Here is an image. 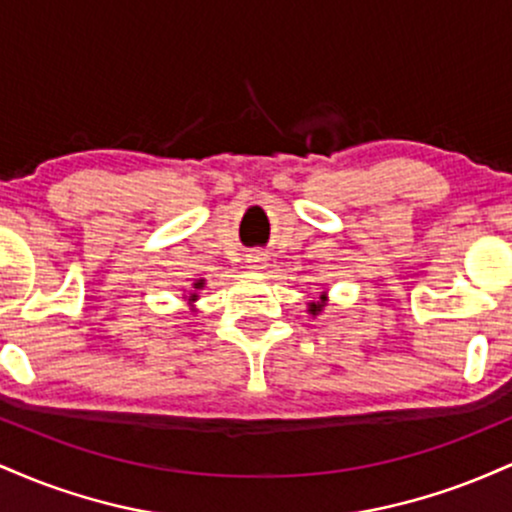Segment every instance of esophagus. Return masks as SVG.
I'll return each mask as SVG.
<instances>
[{"label": "esophagus", "mask_w": 512, "mask_h": 512, "mask_svg": "<svg viewBox=\"0 0 512 512\" xmlns=\"http://www.w3.org/2000/svg\"><path fill=\"white\" fill-rule=\"evenodd\" d=\"M264 262V257H260V255H248V264H250V267H260V264Z\"/></svg>", "instance_id": "34e87169"}]
</instances>
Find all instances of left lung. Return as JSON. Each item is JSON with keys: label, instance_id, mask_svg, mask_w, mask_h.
<instances>
[{"label": "left lung", "instance_id": "obj_1", "mask_svg": "<svg viewBox=\"0 0 512 512\" xmlns=\"http://www.w3.org/2000/svg\"><path fill=\"white\" fill-rule=\"evenodd\" d=\"M322 308V303H313V315H315V310H320Z\"/></svg>", "mask_w": 512, "mask_h": 512}]
</instances>
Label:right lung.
Listing matches in <instances>:
<instances>
[{"mask_svg": "<svg viewBox=\"0 0 512 512\" xmlns=\"http://www.w3.org/2000/svg\"><path fill=\"white\" fill-rule=\"evenodd\" d=\"M192 301H195V296H192Z\"/></svg>", "mask_w": 512, "mask_h": 512, "instance_id": "right-lung-1", "label": "right lung"}]
</instances>
